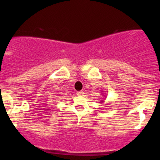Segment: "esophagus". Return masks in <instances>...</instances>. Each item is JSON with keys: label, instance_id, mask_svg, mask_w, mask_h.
<instances>
[{"label": "esophagus", "instance_id": "esophagus-1", "mask_svg": "<svg viewBox=\"0 0 160 160\" xmlns=\"http://www.w3.org/2000/svg\"><path fill=\"white\" fill-rule=\"evenodd\" d=\"M77 95H80V96H82V95H84V92L83 91H78V92H77Z\"/></svg>", "mask_w": 160, "mask_h": 160}]
</instances>
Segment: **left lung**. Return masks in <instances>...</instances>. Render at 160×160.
<instances>
[{"label": "left lung", "instance_id": "8db88e82", "mask_svg": "<svg viewBox=\"0 0 160 160\" xmlns=\"http://www.w3.org/2000/svg\"><path fill=\"white\" fill-rule=\"evenodd\" d=\"M103 102H104L103 100H101V101H100V103H103Z\"/></svg>", "mask_w": 160, "mask_h": 160}]
</instances>
